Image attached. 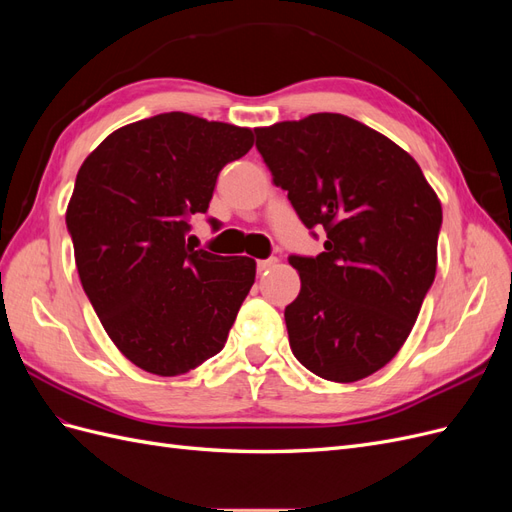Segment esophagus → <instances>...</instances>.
<instances>
[{
    "instance_id": "1",
    "label": "esophagus",
    "mask_w": 512,
    "mask_h": 512,
    "mask_svg": "<svg viewBox=\"0 0 512 512\" xmlns=\"http://www.w3.org/2000/svg\"><path fill=\"white\" fill-rule=\"evenodd\" d=\"M277 262V258H265V260H258L256 262V269H258V273H265V271H269L273 265Z\"/></svg>"
}]
</instances>
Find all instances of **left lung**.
Here are the masks:
<instances>
[{
  "instance_id": "left-lung-1",
  "label": "left lung",
  "mask_w": 512,
  "mask_h": 512,
  "mask_svg": "<svg viewBox=\"0 0 512 512\" xmlns=\"http://www.w3.org/2000/svg\"><path fill=\"white\" fill-rule=\"evenodd\" d=\"M256 149L318 256L290 254L301 292L284 312L312 374L356 382L404 346L436 277L440 200L421 166L380 132L337 113L258 128Z\"/></svg>"
}]
</instances>
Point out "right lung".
<instances>
[{"label": "right lung", "instance_id": "obj_1", "mask_svg": "<svg viewBox=\"0 0 512 512\" xmlns=\"http://www.w3.org/2000/svg\"><path fill=\"white\" fill-rule=\"evenodd\" d=\"M254 134L188 113H162L106 136L79 168L66 213L76 269L104 331L156 376L218 354L256 277L247 256L188 243L220 170Z\"/></svg>", "mask_w": 512, "mask_h": 512}]
</instances>
